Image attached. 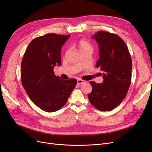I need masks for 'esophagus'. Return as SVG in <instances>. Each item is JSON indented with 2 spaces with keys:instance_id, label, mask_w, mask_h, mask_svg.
I'll use <instances>...</instances> for the list:
<instances>
[{
  "instance_id": "34e87169",
  "label": "esophagus",
  "mask_w": 152,
  "mask_h": 152,
  "mask_svg": "<svg viewBox=\"0 0 152 152\" xmlns=\"http://www.w3.org/2000/svg\"><path fill=\"white\" fill-rule=\"evenodd\" d=\"M85 81L82 80V79H77V84H83L84 83Z\"/></svg>"
}]
</instances>
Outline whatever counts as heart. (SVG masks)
<instances>
[{"label": "heart", "instance_id": "obj_1", "mask_svg": "<svg viewBox=\"0 0 152 152\" xmlns=\"http://www.w3.org/2000/svg\"><path fill=\"white\" fill-rule=\"evenodd\" d=\"M78 47L79 48L80 51L85 49H92V46L88 41L85 39H81L78 43Z\"/></svg>", "mask_w": 152, "mask_h": 152}]
</instances>
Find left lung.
Listing matches in <instances>:
<instances>
[{
	"instance_id": "obj_1",
	"label": "left lung",
	"mask_w": 152,
	"mask_h": 152,
	"mask_svg": "<svg viewBox=\"0 0 152 152\" xmlns=\"http://www.w3.org/2000/svg\"><path fill=\"white\" fill-rule=\"evenodd\" d=\"M93 38L99 46L96 66L103 71V83L91 81L90 103L100 111H111L126 98L131 82L132 60L125 42L118 35L99 31Z\"/></svg>"
}]
</instances>
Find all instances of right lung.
I'll use <instances>...</instances> for the list:
<instances>
[{
    "label": "right lung",
    "instance_id": "1",
    "mask_svg": "<svg viewBox=\"0 0 152 152\" xmlns=\"http://www.w3.org/2000/svg\"><path fill=\"white\" fill-rule=\"evenodd\" d=\"M70 35L48 34L32 40L22 59L21 83L32 102L47 112L61 109L77 84L75 79L54 75L61 65V49Z\"/></svg>",
    "mask_w": 152,
    "mask_h": 152
}]
</instances>
